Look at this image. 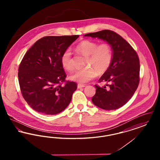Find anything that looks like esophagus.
Returning a JSON list of instances; mask_svg holds the SVG:
<instances>
[{
  "label": "esophagus",
  "mask_w": 160,
  "mask_h": 160,
  "mask_svg": "<svg viewBox=\"0 0 160 160\" xmlns=\"http://www.w3.org/2000/svg\"><path fill=\"white\" fill-rule=\"evenodd\" d=\"M84 87H85V84H78V85H77L78 88H82Z\"/></svg>",
  "instance_id": "34e87169"
}]
</instances>
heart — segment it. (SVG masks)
Returning a JSON list of instances; mask_svg holds the SVG:
<instances>
[{
    "label": "heart",
    "mask_w": 160,
    "mask_h": 160,
    "mask_svg": "<svg viewBox=\"0 0 160 160\" xmlns=\"http://www.w3.org/2000/svg\"><path fill=\"white\" fill-rule=\"evenodd\" d=\"M76 51L86 57L84 66L87 67L76 70L69 76L71 80L80 83L89 81L97 76V73H105L110 68L113 59L112 48L107 42L98 44L96 41L85 39L77 45ZM61 63L67 71H71L74 68L72 54L70 50H66L62 54Z\"/></svg>",
    "instance_id": "b5f03b06"
}]
</instances>
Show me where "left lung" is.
Instances as JSON below:
<instances>
[{
  "label": "left lung",
  "instance_id": "8db88e82",
  "mask_svg": "<svg viewBox=\"0 0 160 160\" xmlns=\"http://www.w3.org/2000/svg\"><path fill=\"white\" fill-rule=\"evenodd\" d=\"M85 37L106 41L113 50L110 68L98 82L108 84L100 87L95 84L96 93L92 102L104 110H115L125 105L131 98L140 82V61L136 52L121 36L114 31L102 30L89 33Z\"/></svg>",
  "mask_w": 160,
  "mask_h": 160
}]
</instances>
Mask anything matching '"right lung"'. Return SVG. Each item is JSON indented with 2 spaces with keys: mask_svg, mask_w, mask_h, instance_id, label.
Instances as JSON below:
<instances>
[{
  "mask_svg": "<svg viewBox=\"0 0 160 160\" xmlns=\"http://www.w3.org/2000/svg\"><path fill=\"white\" fill-rule=\"evenodd\" d=\"M78 37H44L24 56L18 68V82L24 99L34 110L56 114L68 106L77 84L65 80L61 56Z\"/></svg>",
  "mask_w": 160,
  "mask_h": 160,
  "instance_id": "1",
  "label": "right lung"
}]
</instances>
